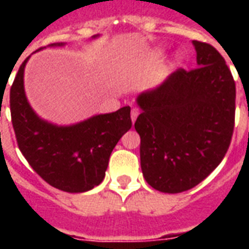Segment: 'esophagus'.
Returning a JSON list of instances; mask_svg holds the SVG:
<instances>
[{
	"mask_svg": "<svg viewBox=\"0 0 249 249\" xmlns=\"http://www.w3.org/2000/svg\"><path fill=\"white\" fill-rule=\"evenodd\" d=\"M139 114H140V110H139V109L137 108L132 109V112H130V119H132V123H135Z\"/></svg>",
	"mask_w": 249,
	"mask_h": 249,
	"instance_id": "esophagus-1",
	"label": "esophagus"
}]
</instances>
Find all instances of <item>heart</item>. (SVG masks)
Here are the masks:
<instances>
[{"mask_svg":"<svg viewBox=\"0 0 249 249\" xmlns=\"http://www.w3.org/2000/svg\"><path fill=\"white\" fill-rule=\"evenodd\" d=\"M161 54H162L161 52H159V53H157V56H161ZM181 60H183L181 54H176V56H175V64H180V62H181Z\"/></svg>","mask_w":249,"mask_h":249,"instance_id":"b5f03b06","label":"heart"}]
</instances>
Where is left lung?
Returning a JSON list of instances; mask_svg holds the SVG:
<instances>
[{
	"label": "left lung",
	"mask_w": 249,
	"mask_h": 249,
	"mask_svg": "<svg viewBox=\"0 0 249 249\" xmlns=\"http://www.w3.org/2000/svg\"><path fill=\"white\" fill-rule=\"evenodd\" d=\"M192 44L197 68L178 69L136 98L142 176L164 193L201 183L221 162L233 132L236 88L231 71L213 46Z\"/></svg>",
	"instance_id": "8db88e82"
}]
</instances>
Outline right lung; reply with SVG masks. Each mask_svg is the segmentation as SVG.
Listing matches in <instances>:
<instances>
[{"mask_svg": "<svg viewBox=\"0 0 249 249\" xmlns=\"http://www.w3.org/2000/svg\"><path fill=\"white\" fill-rule=\"evenodd\" d=\"M64 45L57 42L49 46ZM28 60L19 66L10 88L12 123L19 151L52 187L69 193L90 191L104 180L110 153L132 126L130 108L94 114L76 124H53L36 113L28 101L24 87Z\"/></svg>", "mask_w": 249, "mask_h": 249, "instance_id": "obj_1", "label": "right lung"}]
</instances>
